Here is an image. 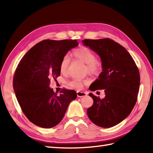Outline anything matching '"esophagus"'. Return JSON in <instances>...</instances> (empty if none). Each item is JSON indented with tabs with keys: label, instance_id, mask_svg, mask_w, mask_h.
I'll list each match as a JSON object with an SVG mask.
<instances>
[{
	"label": "esophagus",
	"instance_id": "1",
	"mask_svg": "<svg viewBox=\"0 0 153 153\" xmlns=\"http://www.w3.org/2000/svg\"><path fill=\"white\" fill-rule=\"evenodd\" d=\"M77 95L78 97H85L87 95V93L83 91H77Z\"/></svg>",
	"mask_w": 153,
	"mask_h": 153
}]
</instances>
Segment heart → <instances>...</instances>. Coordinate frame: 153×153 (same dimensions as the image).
Returning a JSON list of instances; mask_svg holds the SVG:
<instances>
[{
    "instance_id": "b5f03b06",
    "label": "heart",
    "mask_w": 153,
    "mask_h": 153,
    "mask_svg": "<svg viewBox=\"0 0 153 153\" xmlns=\"http://www.w3.org/2000/svg\"><path fill=\"white\" fill-rule=\"evenodd\" d=\"M73 56L76 59L79 60L86 64L85 71L91 74H95L99 71L100 65L97 60L95 54L86 47H80L75 49L72 53ZM70 63V59L68 56H64L62 58L60 64V70L62 73L66 72ZM86 83L85 81L79 79H74L68 82V85L74 88L80 89L83 87V84Z\"/></svg>"
}]
</instances>
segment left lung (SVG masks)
<instances>
[{
	"mask_svg": "<svg viewBox=\"0 0 153 153\" xmlns=\"http://www.w3.org/2000/svg\"><path fill=\"white\" fill-rule=\"evenodd\" d=\"M82 43L102 60V71L89 89H104L105 94L100 99L89 93L93 104L87 115L97 126L111 128L127 118L135 105L140 85L139 69L130 54L112 39H84Z\"/></svg>",
	"mask_w": 153,
	"mask_h": 153,
	"instance_id": "obj_1",
	"label": "left lung"
}]
</instances>
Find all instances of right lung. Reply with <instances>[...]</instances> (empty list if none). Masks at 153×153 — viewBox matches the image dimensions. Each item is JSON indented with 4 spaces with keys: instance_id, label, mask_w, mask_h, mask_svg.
Masks as SVG:
<instances>
[{
    "instance_id": "1",
    "label": "right lung",
    "mask_w": 153,
    "mask_h": 153,
    "mask_svg": "<svg viewBox=\"0 0 153 153\" xmlns=\"http://www.w3.org/2000/svg\"><path fill=\"white\" fill-rule=\"evenodd\" d=\"M76 40L45 39L37 43L19 61L13 87L23 113L33 124L51 128L60 122L76 91L62 89L58 95L51 89V79L60 76V64Z\"/></svg>"
}]
</instances>
